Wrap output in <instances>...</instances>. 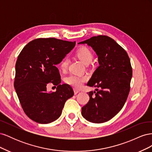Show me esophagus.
<instances>
[{"label": "esophagus", "instance_id": "34e87169", "mask_svg": "<svg viewBox=\"0 0 152 152\" xmlns=\"http://www.w3.org/2000/svg\"><path fill=\"white\" fill-rule=\"evenodd\" d=\"M73 91H74V94H77L78 93H79V92H80V91H79V90H77V89H74V90H73Z\"/></svg>", "mask_w": 152, "mask_h": 152}]
</instances>
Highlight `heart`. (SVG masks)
<instances>
[{"instance_id":"heart-1","label":"heart","mask_w":152,"mask_h":152,"mask_svg":"<svg viewBox=\"0 0 152 152\" xmlns=\"http://www.w3.org/2000/svg\"><path fill=\"white\" fill-rule=\"evenodd\" d=\"M77 56L86 65H89L93 59V54L91 50L86 47H82L77 52ZM69 59L66 58L63 59L60 63V68L62 71H65L68 67ZM87 80L85 76H80L76 75H72L66 77L65 79L66 83L75 88L79 89L83 85Z\"/></svg>"}]
</instances>
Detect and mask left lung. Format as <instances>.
<instances>
[{
	"mask_svg": "<svg viewBox=\"0 0 152 152\" xmlns=\"http://www.w3.org/2000/svg\"><path fill=\"white\" fill-rule=\"evenodd\" d=\"M85 44L94 50L99 63L87 85L100 90L89 92L90 99L82 108V115L89 122L103 123L115 116L126 102L132 75L130 59L126 50L109 37L95 36L79 43Z\"/></svg>",
	"mask_w": 152,
	"mask_h": 152,
	"instance_id": "1",
	"label": "left lung"
}]
</instances>
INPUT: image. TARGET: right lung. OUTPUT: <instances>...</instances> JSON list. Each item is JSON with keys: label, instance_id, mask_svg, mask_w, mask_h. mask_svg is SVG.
<instances>
[{"label": "right lung", "instance_id": "right-lung-1", "mask_svg": "<svg viewBox=\"0 0 152 152\" xmlns=\"http://www.w3.org/2000/svg\"><path fill=\"white\" fill-rule=\"evenodd\" d=\"M75 45L54 38L37 39L22 49L15 66L14 86L25 113L39 124L53 122L60 117L66 101L74 94L70 86L60 84L58 68ZM57 86L56 92H48L47 85Z\"/></svg>", "mask_w": 152, "mask_h": 152}]
</instances>
